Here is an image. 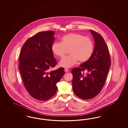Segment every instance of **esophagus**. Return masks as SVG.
Segmentation results:
<instances>
[{"label":"esophagus","mask_w":128,"mask_h":128,"mask_svg":"<svg viewBox=\"0 0 128 128\" xmlns=\"http://www.w3.org/2000/svg\"><path fill=\"white\" fill-rule=\"evenodd\" d=\"M65 72H68V69H67V68H65Z\"/></svg>","instance_id":"1"}]
</instances>
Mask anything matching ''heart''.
Returning <instances> with one entry per match:
<instances>
[{
	"mask_svg": "<svg viewBox=\"0 0 128 128\" xmlns=\"http://www.w3.org/2000/svg\"><path fill=\"white\" fill-rule=\"evenodd\" d=\"M69 50L70 55L63 58L60 66L70 68L74 65L78 60L85 62L91 57L93 50V44L89 37L75 33L63 36L61 42H55L52 46L53 53L58 58H62Z\"/></svg>",
	"mask_w": 128,
	"mask_h": 128,
	"instance_id": "b5f03b06",
	"label": "heart"
}]
</instances>
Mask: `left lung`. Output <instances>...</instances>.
<instances>
[{"instance_id":"obj_1","label":"left lung","mask_w":128,"mask_h":128,"mask_svg":"<svg viewBox=\"0 0 128 128\" xmlns=\"http://www.w3.org/2000/svg\"><path fill=\"white\" fill-rule=\"evenodd\" d=\"M95 42L92 54L80 68L72 70V87L74 94L82 100L96 97L104 85L111 61L108 49L103 37L98 33L90 30ZM86 70V74L83 71Z\"/></svg>"}]
</instances>
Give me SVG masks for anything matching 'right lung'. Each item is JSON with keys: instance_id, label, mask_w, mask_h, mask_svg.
I'll use <instances>...</instances> for the list:
<instances>
[{"instance_id": "obj_1", "label": "right lung", "mask_w": 128, "mask_h": 128, "mask_svg": "<svg viewBox=\"0 0 128 128\" xmlns=\"http://www.w3.org/2000/svg\"><path fill=\"white\" fill-rule=\"evenodd\" d=\"M54 34V31L38 32L25 42L20 54L19 68L24 85L30 96L39 100L54 96L56 84L65 74L63 68L50 71L57 64L52 50Z\"/></svg>"}]
</instances>
